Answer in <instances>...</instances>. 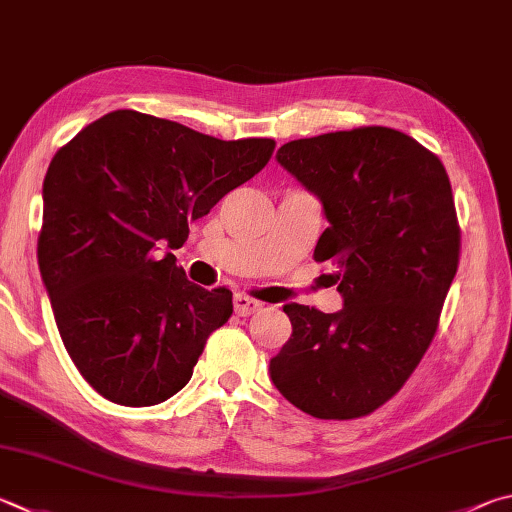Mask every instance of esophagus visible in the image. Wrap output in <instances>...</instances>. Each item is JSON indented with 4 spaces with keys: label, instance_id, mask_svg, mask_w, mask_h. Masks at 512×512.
Masks as SVG:
<instances>
[{
    "label": "esophagus",
    "instance_id": "34e87169",
    "mask_svg": "<svg viewBox=\"0 0 512 512\" xmlns=\"http://www.w3.org/2000/svg\"><path fill=\"white\" fill-rule=\"evenodd\" d=\"M232 306H235L237 315H244V318H246V315H253L255 311L262 309V302H257L248 295H235V302H232Z\"/></svg>",
    "mask_w": 512,
    "mask_h": 512
}]
</instances>
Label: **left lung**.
I'll list each match as a JSON object with an SVG mask.
<instances>
[{"label":"left lung","mask_w":512,"mask_h":512,"mask_svg":"<svg viewBox=\"0 0 512 512\" xmlns=\"http://www.w3.org/2000/svg\"><path fill=\"white\" fill-rule=\"evenodd\" d=\"M277 163L322 203L315 262L338 266L342 306L286 304L293 333L271 380L315 418H358L412 376L457 275L461 232L439 156L389 127L291 141Z\"/></svg>","instance_id":"left-lung-1"}]
</instances>
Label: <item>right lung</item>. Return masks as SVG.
I'll return each mask as SVG.
<instances>
[{
  "label": "right lung",
  "instance_id": "right-lung-1",
  "mask_svg": "<svg viewBox=\"0 0 512 512\" xmlns=\"http://www.w3.org/2000/svg\"><path fill=\"white\" fill-rule=\"evenodd\" d=\"M275 141H219L118 109L60 147L44 176L37 262L73 365L107 401L163 403L232 313L172 253L190 224L262 170Z\"/></svg>",
  "mask_w": 512,
  "mask_h": 512
}]
</instances>
